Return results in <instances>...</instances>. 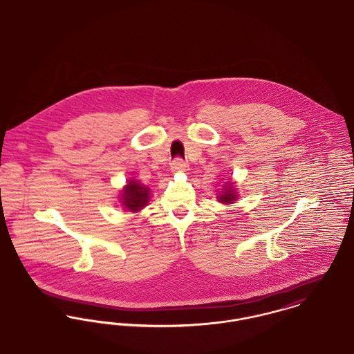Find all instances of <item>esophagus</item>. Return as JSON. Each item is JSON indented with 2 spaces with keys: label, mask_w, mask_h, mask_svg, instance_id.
<instances>
[{
  "label": "esophagus",
  "mask_w": 354,
  "mask_h": 354,
  "mask_svg": "<svg viewBox=\"0 0 354 354\" xmlns=\"http://www.w3.org/2000/svg\"><path fill=\"white\" fill-rule=\"evenodd\" d=\"M186 167H187V164H186V162H185L182 158H175V159L172 160V163H171V168H172V171H175V172H178V171H185Z\"/></svg>",
  "instance_id": "obj_1"
}]
</instances>
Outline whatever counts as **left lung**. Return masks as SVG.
Masks as SVG:
<instances>
[{
    "instance_id": "left-lung-1",
    "label": "left lung",
    "mask_w": 354,
    "mask_h": 354,
    "mask_svg": "<svg viewBox=\"0 0 354 354\" xmlns=\"http://www.w3.org/2000/svg\"><path fill=\"white\" fill-rule=\"evenodd\" d=\"M218 198H219V201H221L222 203H233V202L237 199V194L227 185V187L225 186L223 192H222Z\"/></svg>"
}]
</instances>
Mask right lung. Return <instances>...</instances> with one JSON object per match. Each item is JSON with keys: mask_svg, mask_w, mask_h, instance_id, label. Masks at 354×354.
<instances>
[{"mask_svg": "<svg viewBox=\"0 0 354 354\" xmlns=\"http://www.w3.org/2000/svg\"><path fill=\"white\" fill-rule=\"evenodd\" d=\"M149 202V189L137 183L136 180H129L121 194V203L129 212H138Z\"/></svg>", "mask_w": 354, "mask_h": 354, "instance_id": "obj_1", "label": "right lung"}]
</instances>
